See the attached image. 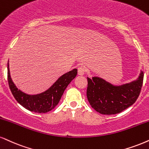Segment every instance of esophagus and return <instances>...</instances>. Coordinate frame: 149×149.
Listing matches in <instances>:
<instances>
[{
    "instance_id": "1",
    "label": "esophagus",
    "mask_w": 149,
    "mask_h": 149,
    "mask_svg": "<svg viewBox=\"0 0 149 149\" xmlns=\"http://www.w3.org/2000/svg\"><path fill=\"white\" fill-rule=\"evenodd\" d=\"M86 72V68L84 67V66H80V67L78 68V74L80 75V76H82L85 74Z\"/></svg>"
}]
</instances>
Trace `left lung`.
Returning <instances> with one entry per match:
<instances>
[{
	"label": "left lung",
	"mask_w": 149,
	"mask_h": 149,
	"mask_svg": "<svg viewBox=\"0 0 149 149\" xmlns=\"http://www.w3.org/2000/svg\"><path fill=\"white\" fill-rule=\"evenodd\" d=\"M144 72L141 70L135 80L114 85L100 77H87V98L94 109L102 115H115L133 105L138 98L143 84Z\"/></svg>",
	"instance_id": "1"
}]
</instances>
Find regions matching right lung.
Listing matches in <instances>:
<instances>
[{
    "label": "right lung",
    "instance_id": "add662e5",
    "mask_svg": "<svg viewBox=\"0 0 149 149\" xmlns=\"http://www.w3.org/2000/svg\"><path fill=\"white\" fill-rule=\"evenodd\" d=\"M77 74V69L68 72L58 78L48 89L43 93L30 95L18 89L11 78L9 61L7 63V79L10 88L16 100L28 111L45 113L54 109L59 102L68 84Z\"/></svg>",
    "mask_w": 149,
    "mask_h": 149
}]
</instances>
